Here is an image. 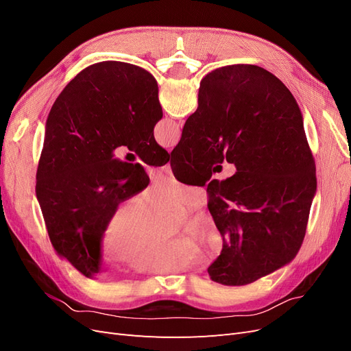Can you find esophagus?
<instances>
[{"mask_svg":"<svg viewBox=\"0 0 351 351\" xmlns=\"http://www.w3.org/2000/svg\"><path fill=\"white\" fill-rule=\"evenodd\" d=\"M162 169H164V173H167V174H173V169H171V165H169V162Z\"/></svg>","mask_w":351,"mask_h":351,"instance_id":"obj_1","label":"esophagus"}]
</instances>
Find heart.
<instances>
[{
  "label": "heart",
  "mask_w": 351,
  "mask_h": 351,
  "mask_svg": "<svg viewBox=\"0 0 351 351\" xmlns=\"http://www.w3.org/2000/svg\"><path fill=\"white\" fill-rule=\"evenodd\" d=\"M196 186L162 177L142 193L139 202L121 200L102 227L99 246L107 259L129 262L139 274L165 275L189 269L196 258L210 262L222 250V234L208 212L190 219L183 237H162L167 209L190 210L202 204Z\"/></svg>",
  "instance_id": "heart-1"
}]
</instances>
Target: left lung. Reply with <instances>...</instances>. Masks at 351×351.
<instances>
[{
  "label": "left lung",
  "instance_id": "8db88e82",
  "mask_svg": "<svg viewBox=\"0 0 351 351\" xmlns=\"http://www.w3.org/2000/svg\"><path fill=\"white\" fill-rule=\"evenodd\" d=\"M161 119L155 77L121 61L82 70L52 105L36 196L52 246L84 277L101 272L99 237L108 215L146 182L141 164L124 162L114 151L127 146L147 165L168 162L154 137Z\"/></svg>",
  "mask_w": 351,
  "mask_h": 351
}]
</instances>
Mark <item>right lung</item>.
<instances>
[{"label": "right lung", "instance_id": "add662e5", "mask_svg": "<svg viewBox=\"0 0 351 351\" xmlns=\"http://www.w3.org/2000/svg\"><path fill=\"white\" fill-rule=\"evenodd\" d=\"M171 158L192 162L204 183L215 162L236 167L234 176L208 186V208L222 234V250L208 268L212 281L246 285L294 259L316 169L299 105L278 77L252 64L206 74Z\"/></svg>", "mask_w": 351, "mask_h": 351}]
</instances>
